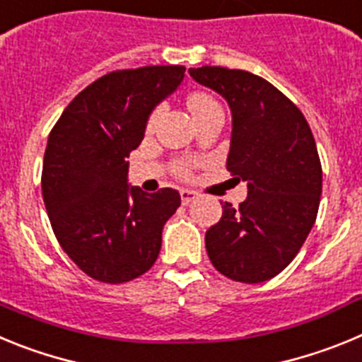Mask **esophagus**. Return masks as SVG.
Masks as SVG:
<instances>
[{
    "label": "esophagus",
    "mask_w": 362,
    "mask_h": 362,
    "mask_svg": "<svg viewBox=\"0 0 362 362\" xmlns=\"http://www.w3.org/2000/svg\"><path fill=\"white\" fill-rule=\"evenodd\" d=\"M194 199H197L196 192H194V190H181V201H183V204L192 203Z\"/></svg>",
    "instance_id": "34e87169"
}]
</instances>
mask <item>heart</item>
<instances>
[{
    "instance_id": "b5f03b06",
    "label": "heart",
    "mask_w": 362,
    "mask_h": 362,
    "mask_svg": "<svg viewBox=\"0 0 362 362\" xmlns=\"http://www.w3.org/2000/svg\"><path fill=\"white\" fill-rule=\"evenodd\" d=\"M188 107H190V112H192V116H197V114H201V112L204 110H209V108H214V107H219V105L214 101L210 95L206 94H192L190 98H188ZM159 114H161V107H158L156 110L152 112V116H150L148 119V129H152L153 123L158 121ZM177 174L179 175H187L188 174V168L185 165H179L177 166Z\"/></svg>"
}]
</instances>
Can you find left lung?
<instances>
[{
  "label": "left lung",
  "mask_w": 362,
  "mask_h": 362,
  "mask_svg": "<svg viewBox=\"0 0 362 362\" xmlns=\"http://www.w3.org/2000/svg\"><path fill=\"white\" fill-rule=\"evenodd\" d=\"M226 99L232 139L226 170L246 181L248 197L223 204L204 235L217 272L239 283H263L292 263L308 238L322 190L315 139L303 112L283 92L246 70H188Z\"/></svg>",
  "instance_id": "obj_1"
}]
</instances>
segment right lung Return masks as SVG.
<instances>
[{
    "mask_svg": "<svg viewBox=\"0 0 362 362\" xmlns=\"http://www.w3.org/2000/svg\"><path fill=\"white\" fill-rule=\"evenodd\" d=\"M185 66L116 70L79 92L50 130L41 190L56 239L86 276L119 284L143 276L161 250L177 190L129 185L146 121L181 85Z\"/></svg>",
    "mask_w": 362,
    "mask_h": 362,
    "instance_id": "obj_1",
    "label": "right lung"
}]
</instances>
